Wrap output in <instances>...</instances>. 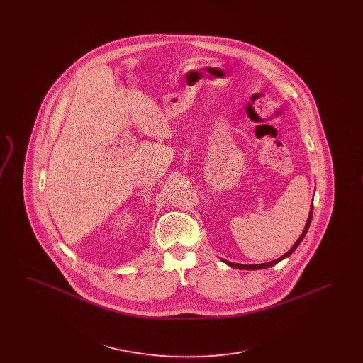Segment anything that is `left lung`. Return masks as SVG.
Listing matches in <instances>:
<instances>
[{
	"instance_id": "1",
	"label": "left lung",
	"mask_w": 363,
	"mask_h": 363,
	"mask_svg": "<svg viewBox=\"0 0 363 363\" xmlns=\"http://www.w3.org/2000/svg\"><path fill=\"white\" fill-rule=\"evenodd\" d=\"M311 213H313V208H311V215H309V219H308V223H306V227H305V230H303V233H302V235L298 238V241L294 243L293 247L284 255V256H281V257H279L277 259H274V261H269V262H265V264H256V265H246V264H234V262H230V261H225L228 265H231V267H234V268H240V269H262V268H268V267H272V265H275L277 262L279 261H281L283 259H286V257H289L291 253H293L294 250L298 247V245L302 242L303 240V237L306 235V233H308V228H309V225H311Z\"/></svg>"
}]
</instances>
